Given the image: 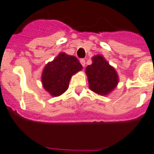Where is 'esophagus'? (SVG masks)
Returning a JSON list of instances; mask_svg holds the SVG:
<instances>
[{
    "mask_svg": "<svg viewBox=\"0 0 154 154\" xmlns=\"http://www.w3.org/2000/svg\"><path fill=\"white\" fill-rule=\"evenodd\" d=\"M80 63H81V65H82L83 67H84V66H85L86 63H85V60H84V59H80Z\"/></svg>",
    "mask_w": 154,
    "mask_h": 154,
    "instance_id": "34e87169",
    "label": "esophagus"
}]
</instances>
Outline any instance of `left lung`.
I'll use <instances>...</instances> for the list:
<instances>
[{"mask_svg":"<svg viewBox=\"0 0 154 154\" xmlns=\"http://www.w3.org/2000/svg\"><path fill=\"white\" fill-rule=\"evenodd\" d=\"M92 64L86 67L90 89L99 95H107L118 84V75L101 55L92 57Z\"/></svg>","mask_w":154,"mask_h":154,"instance_id":"8db88e82","label":"left lung"}]
</instances>
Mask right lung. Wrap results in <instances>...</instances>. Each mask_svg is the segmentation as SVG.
<instances>
[{"label":"right lung","mask_w":154,"mask_h":154,"mask_svg":"<svg viewBox=\"0 0 154 154\" xmlns=\"http://www.w3.org/2000/svg\"><path fill=\"white\" fill-rule=\"evenodd\" d=\"M82 70L76 57L60 53L44 67L41 77L43 87L51 96L61 95L68 89L72 75Z\"/></svg>","instance_id":"add662e5"}]
</instances>
